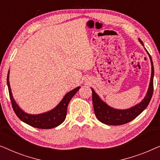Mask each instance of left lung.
Returning a JSON list of instances; mask_svg holds the SVG:
<instances>
[{
    "mask_svg": "<svg viewBox=\"0 0 160 160\" xmlns=\"http://www.w3.org/2000/svg\"><path fill=\"white\" fill-rule=\"evenodd\" d=\"M139 41L143 46V43L141 39H139ZM147 53L148 54V52ZM148 55H149L151 63H152V75H151L150 84L146 97L143 98V100L140 103L135 105L132 108L124 109V110H119V109L111 108V107L108 106L106 102L102 101L99 96L97 95L95 90L92 88H91L92 92L94 111H95L96 117L102 123L108 124V125H121V124L128 123V122L135 119L139 114H141L143 110H145L146 107L148 106L151 99H152L153 91H154L153 81H154V65H153L152 57L149 54H148Z\"/></svg>",
    "mask_w": 160,
    "mask_h": 160,
    "instance_id": "1",
    "label": "left lung"
}]
</instances>
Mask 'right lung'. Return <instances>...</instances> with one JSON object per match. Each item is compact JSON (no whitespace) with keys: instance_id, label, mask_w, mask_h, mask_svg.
Here are the masks:
<instances>
[{"instance_id":"add662e5","label":"right lung","mask_w":160,"mask_h":160,"mask_svg":"<svg viewBox=\"0 0 160 160\" xmlns=\"http://www.w3.org/2000/svg\"><path fill=\"white\" fill-rule=\"evenodd\" d=\"M9 78V71H8L7 76V85L11 102H12L13 109H14L16 115L19 119L25 123L29 124L33 128L39 129H52L56 128L60 124H62L66 117L68 105L70 100L80 89V87H78L68 92L64 96V98H62L60 103L55 108L48 111V112L36 115L28 114V113L24 112L15 102L14 98H13L12 90H11L9 78Z\"/></svg>"}]
</instances>
